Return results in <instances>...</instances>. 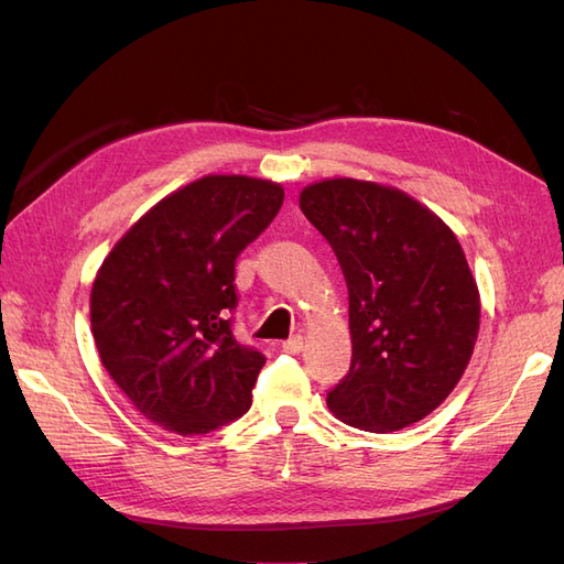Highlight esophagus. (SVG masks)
<instances>
[{
    "instance_id": "esophagus-1",
    "label": "esophagus",
    "mask_w": 564,
    "mask_h": 564,
    "mask_svg": "<svg viewBox=\"0 0 564 564\" xmlns=\"http://www.w3.org/2000/svg\"><path fill=\"white\" fill-rule=\"evenodd\" d=\"M282 350H284V352H292V355L301 352V350H303V338H301V336H292V338H286L284 344H282Z\"/></svg>"
}]
</instances>
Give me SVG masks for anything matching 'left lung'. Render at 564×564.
I'll return each instance as SVG.
<instances>
[{"label":"left lung","mask_w":564,"mask_h":564,"mask_svg":"<svg viewBox=\"0 0 564 564\" xmlns=\"http://www.w3.org/2000/svg\"><path fill=\"white\" fill-rule=\"evenodd\" d=\"M348 284L352 360L327 395L336 419L392 433L429 416L464 377L480 294L445 220L398 187L332 178L301 193Z\"/></svg>","instance_id":"left-lung-1"}]
</instances>
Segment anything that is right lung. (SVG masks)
Listing matches in <instances>:
<instances>
[{
  "label": "right lung",
  "mask_w": 564,
  "mask_h": 564,
  "mask_svg": "<svg viewBox=\"0 0 564 564\" xmlns=\"http://www.w3.org/2000/svg\"><path fill=\"white\" fill-rule=\"evenodd\" d=\"M282 185L204 176L135 220L100 265L91 332L100 362L164 431L240 419L265 357L237 344L235 261L278 216Z\"/></svg>",
  "instance_id": "1"
}]
</instances>
